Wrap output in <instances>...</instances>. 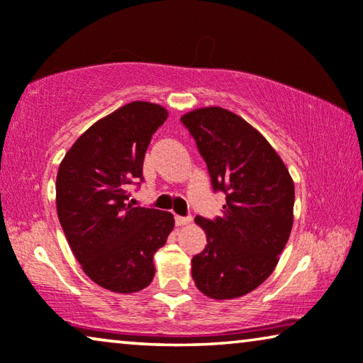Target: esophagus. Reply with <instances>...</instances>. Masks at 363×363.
Returning a JSON list of instances; mask_svg holds the SVG:
<instances>
[{"instance_id": "1", "label": "esophagus", "mask_w": 363, "mask_h": 363, "mask_svg": "<svg viewBox=\"0 0 363 363\" xmlns=\"http://www.w3.org/2000/svg\"><path fill=\"white\" fill-rule=\"evenodd\" d=\"M190 218H182V216H175V225L177 226H186L190 225Z\"/></svg>"}]
</instances>
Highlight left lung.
<instances>
[{
	"mask_svg": "<svg viewBox=\"0 0 363 363\" xmlns=\"http://www.w3.org/2000/svg\"><path fill=\"white\" fill-rule=\"evenodd\" d=\"M182 122L205 158L211 185L226 193L223 216H196L206 246L191 259L203 294L236 299L261 286L279 261L294 223V182L271 143L221 107H201Z\"/></svg>",
	"mask_w": 363,
	"mask_h": 363,
	"instance_id": "1",
	"label": "left lung"
}]
</instances>
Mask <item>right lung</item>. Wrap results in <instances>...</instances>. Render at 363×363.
<instances>
[{
  "label": "right lung",
  "instance_id": "right-lung-1",
  "mask_svg": "<svg viewBox=\"0 0 363 363\" xmlns=\"http://www.w3.org/2000/svg\"><path fill=\"white\" fill-rule=\"evenodd\" d=\"M167 117L158 104H125L89 127L59 165L56 208L69 246L97 286L118 294L150 284L153 255L175 226L172 213L127 205L128 185L142 178L148 143Z\"/></svg>",
  "mask_w": 363,
  "mask_h": 363
}]
</instances>
